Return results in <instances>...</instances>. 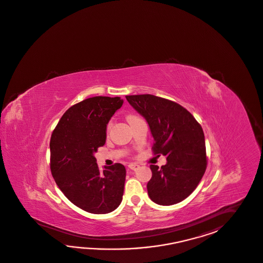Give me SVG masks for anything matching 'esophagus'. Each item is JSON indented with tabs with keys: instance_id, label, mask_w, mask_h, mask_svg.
I'll return each instance as SVG.
<instances>
[{
	"instance_id": "1",
	"label": "esophagus",
	"mask_w": 263,
	"mask_h": 263,
	"mask_svg": "<svg viewBox=\"0 0 263 263\" xmlns=\"http://www.w3.org/2000/svg\"><path fill=\"white\" fill-rule=\"evenodd\" d=\"M128 167L131 170H134L135 171V170L140 168V165L138 163H130V164H128Z\"/></svg>"
}]
</instances>
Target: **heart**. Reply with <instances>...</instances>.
<instances>
[{
    "mask_svg": "<svg viewBox=\"0 0 263 263\" xmlns=\"http://www.w3.org/2000/svg\"><path fill=\"white\" fill-rule=\"evenodd\" d=\"M137 119H139V117H138V116H127V122H128L129 123H130V122H133V121H135V120H137ZM110 127H111V122H109L108 124H107V126H106V132H107V133H108L109 130H110Z\"/></svg>",
    "mask_w": 263,
    "mask_h": 263,
    "instance_id": "obj_1",
    "label": "heart"
}]
</instances>
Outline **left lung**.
Here are the masks:
<instances>
[{
    "label": "left lung",
    "mask_w": 263,
    "mask_h": 263,
    "mask_svg": "<svg viewBox=\"0 0 263 263\" xmlns=\"http://www.w3.org/2000/svg\"><path fill=\"white\" fill-rule=\"evenodd\" d=\"M125 98L147 121L155 140L154 155L166 157L165 165H150L149 198L157 204L179 203L197 188L204 175L203 130L187 109L173 101L150 94Z\"/></svg>",
    "instance_id": "left-lung-1"
}]
</instances>
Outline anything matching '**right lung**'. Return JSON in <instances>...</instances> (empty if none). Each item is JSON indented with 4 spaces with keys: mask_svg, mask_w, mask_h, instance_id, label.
<instances>
[{
    "mask_svg": "<svg viewBox=\"0 0 263 263\" xmlns=\"http://www.w3.org/2000/svg\"><path fill=\"white\" fill-rule=\"evenodd\" d=\"M122 103L120 97L88 98L67 109L52 132V177L73 204L88 213H110L122 202L125 168L115 163L101 171L94 153L104 145L106 125Z\"/></svg>",
    "mask_w": 263,
    "mask_h": 263,
    "instance_id": "add662e5",
    "label": "right lung"
}]
</instances>
